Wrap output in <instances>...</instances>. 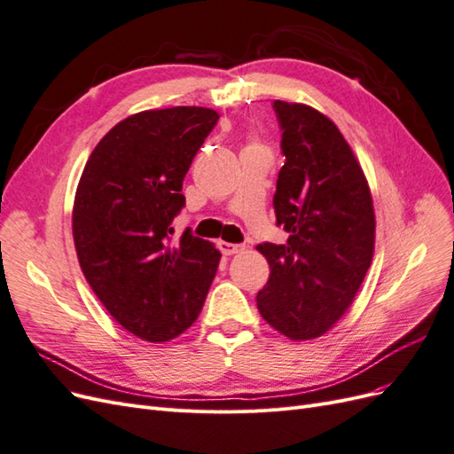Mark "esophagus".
Returning <instances> with one entry per match:
<instances>
[{
  "mask_svg": "<svg viewBox=\"0 0 454 454\" xmlns=\"http://www.w3.org/2000/svg\"><path fill=\"white\" fill-rule=\"evenodd\" d=\"M219 248H222V252L225 255H235V254L244 250V246L242 244H231V242H219Z\"/></svg>",
  "mask_w": 454,
  "mask_h": 454,
  "instance_id": "esophagus-1",
  "label": "esophagus"
}]
</instances>
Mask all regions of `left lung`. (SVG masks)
<instances>
[{
  "mask_svg": "<svg viewBox=\"0 0 454 454\" xmlns=\"http://www.w3.org/2000/svg\"><path fill=\"white\" fill-rule=\"evenodd\" d=\"M272 107L286 157L272 204L287 240L257 246L270 267L257 309L278 333L309 340L339 322L365 278L375 250L373 199L332 119L305 104Z\"/></svg>",
  "mask_w": 454,
  "mask_h": 454,
  "instance_id": "1",
  "label": "left lung"
}]
</instances>
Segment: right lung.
I'll list each match as a JSON object with an SVG mask.
<instances>
[{"mask_svg": "<svg viewBox=\"0 0 454 454\" xmlns=\"http://www.w3.org/2000/svg\"><path fill=\"white\" fill-rule=\"evenodd\" d=\"M219 115L199 106L134 114L90 153L75 191L72 229L81 270L114 318L149 342H167L202 310L222 254L172 219L184 177Z\"/></svg>", "mask_w": 454, "mask_h": 454, "instance_id": "add662e5", "label": "right lung"}]
</instances>
